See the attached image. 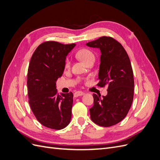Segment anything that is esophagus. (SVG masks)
Returning a JSON list of instances; mask_svg holds the SVG:
<instances>
[{"mask_svg": "<svg viewBox=\"0 0 160 160\" xmlns=\"http://www.w3.org/2000/svg\"><path fill=\"white\" fill-rule=\"evenodd\" d=\"M84 95V93H83V92L80 91H77V92H75V93H74V96L75 97V98H77V97L82 96V95Z\"/></svg>", "mask_w": 160, "mask_h": 160, "instance_id": "1", "label": "esophagus"}]
</instances>
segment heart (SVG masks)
Masks as SVG:
<instances>
[{
    "mask_svg": "<svg viewBox=\"0 0 160 160\" xmlns=\"http://www.w3.org/2000/svg\"><path fill=\"white\" fill-rule=\"evenodd\" d=\"M77 55H78L79 59L82 61L84 62L85 63H86L87 62H88L92 59H95V56L93 55V53L91 51L86 49H81L78 52V53H77ZM69 65H70V61L69 59H67L65 61V67H69Z\"/></svg>",
    "mask_w": 160,
    "mask_h": 160,
    "instance_id": "obj_1",
    "label": "heart"
}]
</instances>
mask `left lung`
<instances>
[{"label":"left lung","mask_w":160,"mask_h":160,"mask_svg":"<svg viewBox=\"0 0 160 160\" xmlns=\"http://www.w3.org/2000/svg\"><path fill=\"white\" fill-rule=\"evenodd\" d=\"M87 46L101 51L98 86H108V94H93V106L89 109L93 122L100 126L110 127L127 115L132 106L134 80L132 65L123 46L109 37H101Z\"/></svg>","instance_id":"obj_1"}]
</instances>
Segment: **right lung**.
I'll use <instances>...</instances> for the list:
<instances>
[{"instance_id":"right-lung-1","label":"right lung","mask_w":160,"mask_h":160,"mask_svg":"<svg viewBox=\"0 0 160 160\" xmlns=\"http://www.w3.org/2000/svg\"><path fill=\"white\" fill-rule=\"evenodd\" d=\"M75 44L55 41L42 42L34 52L28 69L27 87L30 107L42 125L63 129L71 122L73 94L59 95L56 81L63 73L66 57Z\"/></svg>"}]
</instances>
